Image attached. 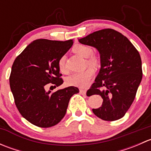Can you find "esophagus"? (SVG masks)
Masks as SVG:
<instances>
[{"instance_id":"34e87169","label":"esophagus","mask_w":151,"mask_h":151,"mask_svg":"<svg viewBox=\"0 0 151 151\" xmlns=\"http://www.w3.org/2000/svg\"><path fill=\"white\" fill-rule=\"evenodd\" d=\"M80 93L81 94H83V95H85V94H86V90H83V89H80Z\"/></svg>"}]
</instances>
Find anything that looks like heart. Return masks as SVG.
<instances>
[{
	"label": "heart",
	"mask_w": 151,
	"mask_h": 151,
	"mask_svg": "<svg viewBox=\"0 0 151 151\" xmlns=\"http://www.w3.org/2000/svg\"><path fill=\"white\" fill-rule=\"evenodd\" d=\"M73 52L82 57L88 58L87 60L88 64L90 65H96V59L93 57H90L93 54V50L91 47L85 45H76L73 48ZM65 61H66V58L65 56H62L59 59L58 66V68L62 73H66L67 70L65 66ZM95 74V70L92 67H89L85 71L81 72H76L71 74L69 77H67L66 82L67 85H71V86L79 87V88H84L87 86L90 83V80H91Z\"/></svg>",
	"instance_id": "obj_1"
}]
</instances>
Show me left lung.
I'll list each match as a JSON object with an SVG mask.
<instances>
[{"instance_id":"left-lung-1","label":"left lung","mask_w":151,"mask_h":151,"mask_svg":"<svg viewBox=\"0 0 151 151\" xmlns=\"http://www.w3.org/2000/svg\"><path fill=\"white\" fill-rule=\"evenodd\" d=\"M93 47L100 54L101 68L95 83L87 91L88 96L99 95L101 106L93 109L98 118L114 121L123 118L131 106L142 78L139 52L122 33L106 28L79 39Z\"/></svg>"}]
</instances>
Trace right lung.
<instances>
[{
    "mask_svg": "<svg viewBox=\"0 0 151 151\" xmlns=\"http://www.w3.org/2000/svg\"><path fill=\"white\" fill-rule=\"evenodd\" d=\"M73 40L37 39L16 58L9 77L11 91L19 113L32 124L49 128L65 116L68 102L79 89L70 86L51 93L45 86H60L63 81L58 66L59 59L73 45Z\"/></svg>",
    "mask_w": 151,
    "mask_h": 151,
    "instance_id": "1",
    "label": "right lung"
}]
</instances>
